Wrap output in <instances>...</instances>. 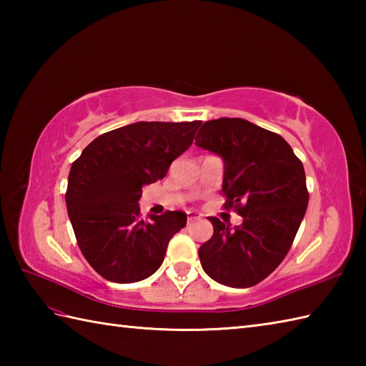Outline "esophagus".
Returning <instances> with one entry per match:
<instances>
[{"instance_id": "34e87169", "label": "esophagus", "mask_w": 366, "mask_h": 366, "mask_svg": "<svg viewBox=\"0 0 366 366\" xmlns=\"http://www.w3.org/2000/svg\"><path fill=\"white\" fill-rule=\"evenodd\" d=\"M197 219H198V214H197L195 211H189V212H187V220H189V223L195 222Z\"/></svg>"}]
</instances>
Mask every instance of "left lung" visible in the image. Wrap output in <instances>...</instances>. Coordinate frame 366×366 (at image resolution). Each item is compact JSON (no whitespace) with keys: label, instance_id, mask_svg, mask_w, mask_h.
<instances>
[{"label":"left lung","instance_id":"left-lung-1","mask_svg":"<svg viewBox=\"0 0 366 366\" xmlns=\"http://www.w3.org/2000/svg\"><path fill=\"white\" fill-rule=\"evenodd\" d=\"M195 144L223 159L224 209L242 224L209 217L214 234L199 247L206 274L229 287H250L274 272L290 252L305 215V169L285 138L240 118L204 122Z\"/></svg>","mask_w":366,"mask_h":366}]
</instances>
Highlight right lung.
<instances>
[{"instance_id":"1","label":"right lung","mask_w":366,"mask_h":366,"mask_svg":"<svg viewBox=\"0 0 366 366\" xmlns=\"http://www.w3.org/2000/svg\"><path fill=\"white\" fill-rule=\"evenodd\" d=\"M201 121L134 122L97 137L69 173L66 204L80 250L99 275L114 283L151 277L169 239L187 223L181 211L139 217L143 185L163 179L187 151Z\"/></svg>"}]
</instances>
